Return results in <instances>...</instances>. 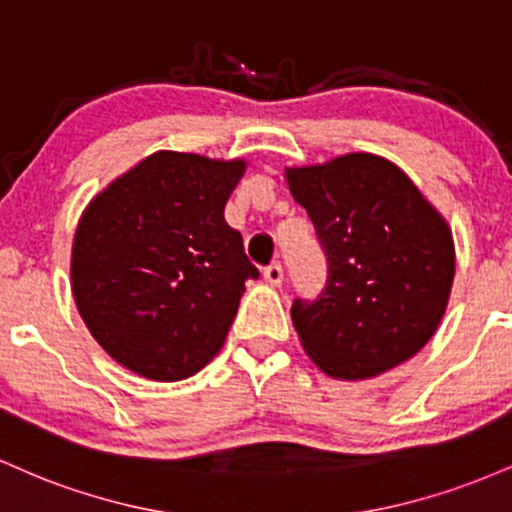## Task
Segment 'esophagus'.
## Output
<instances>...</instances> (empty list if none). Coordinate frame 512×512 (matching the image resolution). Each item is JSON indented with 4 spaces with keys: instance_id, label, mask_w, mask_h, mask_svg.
I'll return each instance as SVG.
<instances>
[{
    "instance_id": "obj_1",
    "label": "esophagus",
    "mask_w": 512,
    "mask_h": 512,
    "mask_svg": "<svg viewBox=\"0 0 512 512\" xmlns=\"http://www.w3.org/2000/svg\"><path fill=\"white\" fill-rule=\"evenodd\" d=\"M263 278H266L268 285H283V266H280V263H271V266L263 271Z\"/></svg>"
}]
</instances>
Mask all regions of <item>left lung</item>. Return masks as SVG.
Segmentation results:
<instances>
[{
  "instance_id": "left-lung-1",
  "label": "left lung",
  "mask_w": 512,
  "mask_h": 512,
  "mask_svg": "<svg viewBox=\"0 0 512 512\" xmlns=\"http://www.w3.org/2000/svg\"><path fill=\"white\" fill-rule=\"evenodd\" d=\"M329 261L314 302L295 300L304 353L333 380H370L413 358L438 331L455 280L452 229L389 159L350 152L287 166Z\"/></svg>"
}]
</instances>
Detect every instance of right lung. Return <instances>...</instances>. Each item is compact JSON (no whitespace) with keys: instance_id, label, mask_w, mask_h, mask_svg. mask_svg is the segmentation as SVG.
<instances>
[{"instance_id":"right-lung-1","label":"right lung","mask_w":512,"mask_h":512,"mask_svg":"<svg viewBox=\"0 0 512 512\" xmlns=\"http://www.w3.org/2000/svg\"><path fill=\"white\" fill-rule=\"evenodd\" d=\"M244 159L154 152L79 217L72 295L96 343L135 375L179 382L220 353L258 271L225 205Z\"/></svg>"}]
</instances>
